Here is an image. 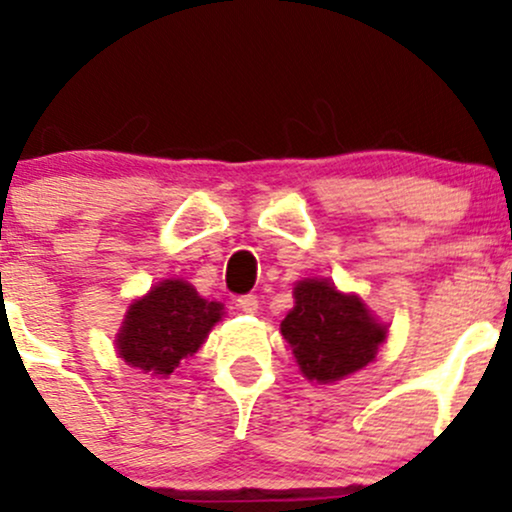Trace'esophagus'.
Segmentation results:
<instances>
[{
    "label": "esophagus",
    "instance_id": "1",
    "mask_svg": "<svg viewBox=\"0 0 512 512\" xmlns=\"http://www.w3.org/2000/svg\"><path fill=\"white\" fill-rule=\"evenodd\" d=\"M238 308L243 310V313H257V298L252 296V293H245V296H238Z\"/></svg>",
    "mask_w": 512,
    "mask_h": 512
}]
</instances>
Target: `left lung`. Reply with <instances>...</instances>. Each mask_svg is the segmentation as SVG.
<instances>
[{
  "label": "left lung",
  "instance_id": "1",
  "mask_svg": "<svg viewBox=\"0 0 512 512\" xmlns=\"http://www.w3.org/2000/svg\"><path fill=\"white\" fill-rule=\"evenodd\" d=\"M293 293L296 308L281 322V334L305 378L332 383L373 361L385 342V327L356 296L317 279L301 281Z\"/></svg>",
  "mask_w": 512,
  "mask_h": 512
}]
</instances>
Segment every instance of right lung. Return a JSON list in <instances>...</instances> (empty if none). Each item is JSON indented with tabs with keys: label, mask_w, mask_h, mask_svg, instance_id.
<instances>
[{
	"label": "right lung",
	"mask_w": 512,
	"mask_h": 512,
	"mask_svg": "<svg viewBox=\"0 0 512 512\" xmlns=\"http://www.w3.org/2000/svg\"><path fill=\"white\" fill-rule=\"evenodd\" d=\"M219 320V303L199 298L185 281L168 279L129 305L117 351L129 366L170 375L182 358L195 354Z\"/></svg>",
	"instance_id": "add662e5"
}]
</instances>
